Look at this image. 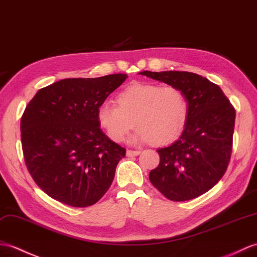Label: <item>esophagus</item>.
<instances>
[{
	"label": "esophagus",
	"instance_id": "34e87169",
	"mask_svg": "<svg viewBox=\"0 0 257 257\" xmlns=\"http://www.w3.org/2000/svg\"><path fill=\"white\" fill-rule=\"evenodd\" d=\"M140 154V151L138 150H127V157H137Z\"/></svg>",
	"mask_w": 257,
	"mask_h": 257
}]
</instances>
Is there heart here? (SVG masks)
<instances>
[{
	"mask_svg": "<svg viewBox=\"0 0 257 257\" xmlns=\"http://www.w3.org/2000/svg\"><path fill=\"white\" fill-rule=\"evenodd\" d=\"M187 119L188 103L181 89L147 82L131 83L118 94L117 104L104 100L96 110L99 128L115 142L124 139L134 122L131 142L169 145L180 138Z\"/></svg>",
	"mask_w": 257,
	"mask_h": 257,
	"instance_id": "b5f03b06",
	"label": "heart"
}]
</instances>
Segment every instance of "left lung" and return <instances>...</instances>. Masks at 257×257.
Here are the masks:
<instances>
[{"label":"left lung","mask_w":257,"mask_h":257,"mask_svg":"<svg viewBox=\"0 0 257 257\" xmlns=\"http://www.w3.org/2000/svg\"><path fill=\"white\" fill-rule=\"evenodd\" d=\"M140 74L177 87L187 99L188 119L181 138L159 149L160 164L149 178L170 200L194 199L211 189L228 169L234 107L217 84L196 73L143 71Z\"/></svg>","instance_id":"obj_1"}]
</instances>
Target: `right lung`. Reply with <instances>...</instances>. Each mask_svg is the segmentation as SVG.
Here are the masks:
<instances>
[{
	"mask_svg": "<svg viewBox=\"0 0 257 257\" xmlns=\"http://www.w3.org/2000/svg\"><path fill=\"white\" fill-rule=\"evenodd\" d=\"M127 74L64 79L40 88L21 119L22 148L33 180L65 205L87 207L108 190L126 149L100 130L96 110Z\"/></svg>",
	"mask_w": 257,
	"mask_h": 257,
	"instance_id": "1",
	"label": "right lung"
}]
</instances>
